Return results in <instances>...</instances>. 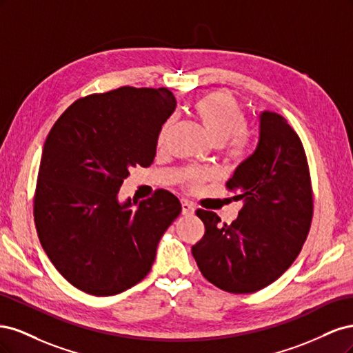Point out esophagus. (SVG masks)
<instances>
[{"mask_svg":"<svg viewBox=\"0 0 353 353\" xmlns=\"http://www.w3.org/2000/svg\"><path fill=\"white\" fill-rule=\"evenodd\" d=\"M181 205H183V215H193V213H194V206L193 205H191V203L190 201H187V200H183V201H181Z\"/></svg>","mask_w":353,"mask_h":353,"instance_id":"obj_1","label":"esophagus"}]
</instances>
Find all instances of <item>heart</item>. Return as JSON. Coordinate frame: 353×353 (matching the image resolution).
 Listing matches in <instances>:
<instances>
[{"label":"heart","mask_w":353,"mask_h":353,"mask_svg":"<svg viewBox=\"0 0 353 353\" xmlns=\"http://www.w3.org/2000/svg\"><path fill=\"white\" fill-rule=\"evenodd\" d=\"M193 109L203 130L206 131L213 144L216 147L227 145L228 154L232 159H240L244 156L245 148L249 145V134L244 130L245 117L239 101L230 92L215 91L203 95L194 103ZM170 128H172V121L165 122L160 128L157 135L159 147L165 144ZM209 178L210 175L208 174L190 169L185 181L188 185L196 187Z\"/></svg>","instance_id":"obj_1"}]
</instances>
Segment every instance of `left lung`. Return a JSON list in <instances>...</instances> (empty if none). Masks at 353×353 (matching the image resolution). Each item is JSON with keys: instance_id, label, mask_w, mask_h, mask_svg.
<instances>
[{"instance_id": "1", "label": "left lung", "mask_w": 353, "mask_h": 353, "mask_svg": "<svg viewBox=\"0 0 353 353\" xmlns=\"http://www.w3.org/2000/svg\"><path fill=\"white\" fill-rule=\"evenodd\" d=\"M227 188L243 208L231 223L199 209L205 236L193 253L203 276L228 293H253L290 266L311 228V175L301 138L274 112L259 116L256 150L241 162Z\"/></svg>"}]
</instances>
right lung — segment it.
<instances>
[{"label":"right lung","mask_w":353,"mask_h":353,"mask_svg":"<svg viewBox=\"0 0 353 353\" xmlns=\"http://www.w3.org/2000/svg\"><path fill=\"white\" fill-rule=\"evenodd\" d=\"M175 105L168 88L121 87L77 100L51 128L35 227L52 265L79 290L119 294L150 272L157 244L183 208L166 190L135 209L117 194L132 168L153 163L159 131Z\"/></svg>","instance_id":"obj_1"}]
</instances>
